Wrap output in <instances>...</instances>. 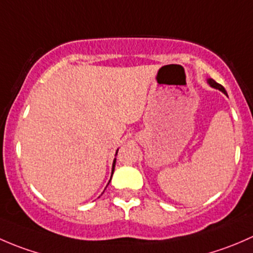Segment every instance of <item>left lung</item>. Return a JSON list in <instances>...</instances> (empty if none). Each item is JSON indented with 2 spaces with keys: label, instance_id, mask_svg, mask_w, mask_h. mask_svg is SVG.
I'll return each mask as SVG.
<instances>
[{
  "label": "left lung",
  "instance_id": "1",
  "mask_svg": "<svg viewBox=\"0 0 253 253\" xmlns=\"http://www.w3.org/2000/svg\"><path fill=\"white\" fill-rule=\"evenodd\" d=\"M208 83L211 84V85L213 86V88H216V89H219V90H221V91H223L224 94H226V91H225V89H224V86L221 85V84L216 83V82L214 81V79H208Z\"/></svg>",
  "mask_w": 253,
  "mask_h": 253
}]
</instances>
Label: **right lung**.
Here are the masks:
<instances>
[{
  "label": "right lung",
  "instance_id": "obj_1",
  "mask_svg": "<svg viewBox=\"0 0 253 253\" xmlns=\"http://www.w3.org/2000/svg\"><path fill=\"white\" fill-rule=\"evenodd\" d=\"M116 154H117V152H116ZM115 162H116V159L114 160V164H112V172H114V168H115Z\"/></svg>",
  "mask_w": 253,
  "mask_h": 253
}]
</instances>
